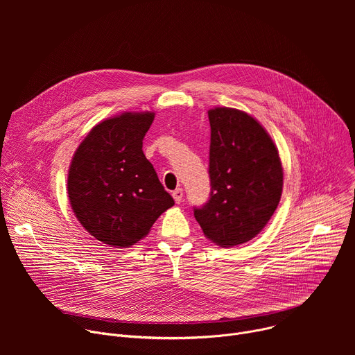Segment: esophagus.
Instances as JSON below:
<instances>
[{
	"mask_svg": "<svg viewBox=\"0 0 355 355\" xmlns=\"http://www.w3.org/2000/svg\"><path fill=\"white\" fill-rule=\"evenodd\" d=\"M182 195H184V191H182V188H177V189L173 192V198H174V200H175V204H181V200H182Z\"/></svg>",
	"mask_w": 355,
	"mask_h": 355,
	"instance_id": "1",
	"label": "esophagus"
}]
</instances>
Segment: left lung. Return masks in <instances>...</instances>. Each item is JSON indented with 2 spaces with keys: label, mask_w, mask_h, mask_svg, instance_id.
I'll list each match as a JSON object with an SVG mask.
<instances>
[{
  "label": "left lung",
  "mask_w": 355,
  "mask_h": 355,
  "mask_svg": "<svg viewBox=\"0 0 355 355\" xmlns=\"http://www.w3.org/2000/svg\"><path fill=\"white\" fill-rule=\"evenodd\" d=\"M211 195L193 208L204 234L222 247L256 237L274 215L284 173L278 150L252 116L233 108L208 111Z\"/></svg>",
  "instance_id": "8db88e82"
}]
</instances>
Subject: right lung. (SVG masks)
I'll return each instance as SVG.
<instances>
[{"instance_id": "add662e5", "label": "right lung", "mask_w": 355, "mask_h": 355, "mask_svg": "<svg viewBox=\"0 0 355 355\" xmlns=\"http://www.w3.org/2000/svg\"><path fill=\"white\" fill-rule=\"evenodd\" d=\"M153 112H125L91 129L69 170L70 205L83 227L111 247H130L174 205L143 153Z\"/></svg>"}]
</instances>
